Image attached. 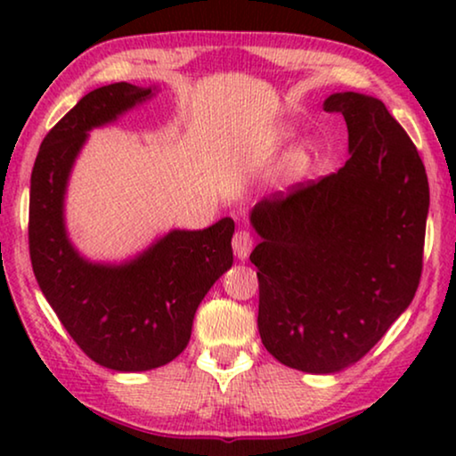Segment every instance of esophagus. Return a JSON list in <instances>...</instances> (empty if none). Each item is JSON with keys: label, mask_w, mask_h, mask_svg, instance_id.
Listing matches in <instances>:
<instances>
[{"label": "esophagus", "mask_w": 456, "mask_h": 456, "mask_svg": "<svg viewBox=\"0 0 456 456\" xmlns=\"http://www.w3.org/2000/svg\"><path fill=\"white\" fill-rule=\"evenodd\" d=\"M253 245H255L253 236L248 234V232H245V230H240V232L234 234L232 248H234V255H236V257H239L240 261L248 257V253L253 251Z\"/></svg>", "instance_id": "obj_1"}]
</instances>
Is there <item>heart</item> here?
<instances>
[{"label":"heart","instance_id":"heart-1","mask_svg":"<svg viewBox=\"0 0 456 456\" xmlns=\"http://www.w3.org/2000/svg\"><path fill=\"white\" fill-rule=\"evenodd\" d=\"M292 133H295V130L284 124V126H280L276 130V141H289ZM311 166H314V147H311L309 142H301V145L292 147L290 151L284 155L282 161H280L276 176L280 189H289V186L297 184L298 180L311 170Z\"/></svg>","mask_w":456,"mask_h":456}]
</instances>
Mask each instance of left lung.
<instances>
[{
	"instance_id": "8db88e82",
	"label": "left lung",
	"mask_w": 456,
	"mask_h": 456,
	"mask_svg": "<svg viewBox=\"0 0 456 456\" xmlns=\"http://www.w3.org/2000/svg\"><path fill=\"white\" fill-rule=\"evenodd\" d=\"M323 110L345 116L346 164L248 214L261 239L251 253L261 342L320 376L357 363L407 311L429 211L423 161L379 99L332 93Z\"/></svg>"
}]
</instances>
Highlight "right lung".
<instances>
[{
  "label": "right lung",
  "instance_id": "add662e5",
  "mask_svg": "<svg viewBox=\"0 0 456 456\" xmlns=\"http://www.w3.org/2000/svg\"><path fill=\"white\" fill-rule=\"evenodd\" d=\"M158 91L114 83L86 93L43 139L30 174L28 247L43 297L95 363L122 373L176 359L191 340L199 303L232 267V217L203 230L172 228L122 261L89 259L68 232V184L89 133Z\"/></svg>",
  "mask_w": 456,
  "mask_h": 456
}]
</instances>
